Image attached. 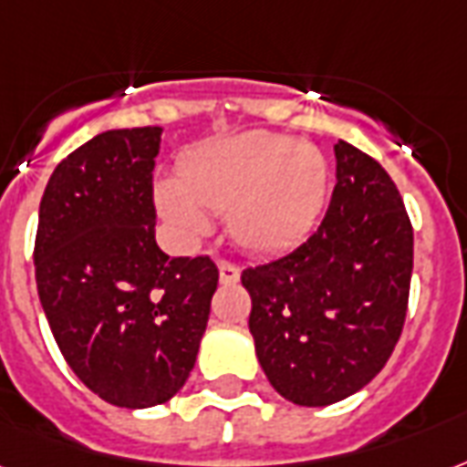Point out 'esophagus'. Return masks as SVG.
Masks as SVG:
<instances>
[{
	"label": "esophagus",
	"mask_w": 467,
	"mask_h": 467,
	"mask_svg": "<svg viewBox=\"0 0 467 467\" xmlns=\"http://www.w3.org/2000/svg\"><path fill=\"white\" fill-rule=\"evenodd\" d=\"M218 269H220V281H223V284H234V281H240V266L233 265V262L220 259Z\"/></svg>",
	"instance_id": "34e87169"
}]
</instances>
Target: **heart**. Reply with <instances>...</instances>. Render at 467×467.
Listing matches in <instances>:
<instances>
[{
	"mask_svg": "<svg viewBox=\"0 0 467 467\" xmlns=\"http://www.w3.org/2000/svg\"><path fill=\"white\" fill-rule=\"evenodd\" d=\"M326 195V163L308 144L249 131L195 151L181 163V183L161 181L156 205L178 237L210 233L205 210L225 215L249 252H276L301 240Z\"/></svg>",
	"mask_w": 467,
	"mask_h": 467,
	"instance_id": "obj_1",
	"label": "heart"
}]
</instances>
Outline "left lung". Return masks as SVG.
<instances>
[{
    "label": "left lung",
    "instance_id": "obj_1",
    "mask_svg": "<svg viewBox=\"0 0 467 467\" xmlns=\"http://www.w3.org/2000/svg\"><path fill=\"white\" fill-rule=\"evenodd\" d=\"M414 230L389 173L336 144V188L308 240L247 266L249 333L284 400L328 407L387 365L407 318Z\"/></svg>",
    "mask_w": 467,
    "mask_h": 467
}]
</instances>
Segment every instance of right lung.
Here are the masks:
<instances>
[{
  "instance_id": "1",
  "label": "right lung",
  "mask_w": 467,
  "mask_h": 467,
  "mask_svg": "<svg viewBox=\"0 0 467 467\" xmlns=\"http://www.w3.org/2000/svg\"><path fill=\"white\" fill-rule=\"evenodd\" d=\"M161 127L102 131L66 156L38 208V298L78 379L115 407L169 401L195 365L218 289L210 257L154 237Z\"/></svg>"
}]
</instances>
